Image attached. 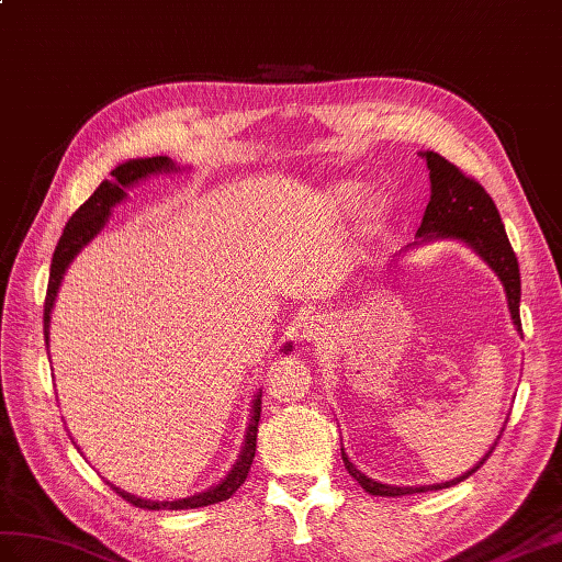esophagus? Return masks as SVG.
<instances>
[{"instance_id":"esophagus-1","label":"esophagus","mask_w":562,"mask_h":562,"mask_svg":"<svg viewBox=\"0 0 562 562\" xmlns=\"http://www.w3.org/2000/svg\"><path fill=\"white\" fill-rule=\"evenodd\" d=\"M304 337H306V340H321V337H323V325L318 321L311 318V323L304 325Z\"/></svg>"}]
</instances>
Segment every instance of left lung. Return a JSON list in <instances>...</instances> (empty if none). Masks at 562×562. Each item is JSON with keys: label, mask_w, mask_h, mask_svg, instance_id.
<instances>
[{"label": "left lung", "mask_w": 562, "mask_h": 562, "mask_svg": "<svg viewBox=\"0 0 562 562\" xmlns=\"http://www.w3.org/2000/svg\"><path fill=\"white\" fill-rule=\"evenodd\" d=\"M426 165H428V177H430V201L426 205V213L419 227V237L426 239H460L467 246L486 260V263L495 270V276L501 278L505 286L507 306H510L513 323L521 333V321H519V266L517 256L507 239L505 227L498 207H495L493 199L486 193V189L479 184L474 177H469L458 165L442 158V155L426 150L424 153ZM503 434V430H501ZM498 446V440L493 442V448L481 458V462L469 469L467 474L460 479L446 481V484H434V486H387L378 484V481L363 476L359 469L349 462L342 448V462L347 472L359 481V486L371 493V495H383V498H397V495H409V493H426V491H438V488H450L460 481L472 476L476 469L484 464L491 452Z\"/></svg>", "instance_id": "1"}]
</instances>
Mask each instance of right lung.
I'll list each match as a JSON object with an SVG mask.
<instances>
[{
	"label": "right lung",
	"mask_w": 562,
	"mask_h": 562,
	"mask_svg": "<svg viewBox=\"0 0 562 562\" xmlns=\"http://www.w3.org/2000/svg\"><path fill=\"white\" fill-rule=\"evenodd\" d=\"M172 169H177L175 162L165 158V155H155V158H143V160H128L116 169H112V181H102V184L93 191V195H90V199L71 215V220L67 222V227H64V234L59 237V244L55 249V256H52V266H49V282H47V294H45V316H43L45 340H47L52 304H55V296H57V290L61 284V278H64V272H67L74 256L81 251L83 246L102 229V225L110 217V207L124 199L126 187L136 184L138 179L148 177V175L172 172ZM284 351H292L290 345H286ZM258 419H260V393L254 400L249 430H246L244 450L239 454L237 464L232 467V472L225 476V481H222V484H217V486H213L211 491L191 495V498H184V501L153 503V501L136 498V495L126 493V491L116 488V486H112V488L120 493L126 503H132L136 507H146V510H193V507H205V505H215V503L227 501V498H232L234 493H237V488L244 484L246 476H249V469L254 464V454H256Z\"/></svg>",
	"instance_id": "right-lung-1"
}]
</instances>
